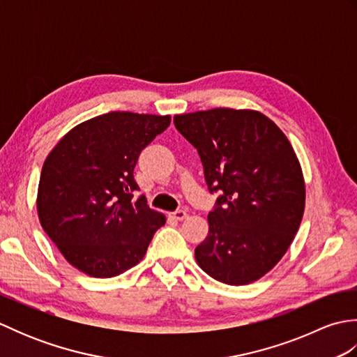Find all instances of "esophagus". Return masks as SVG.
I'll list each match as a JSON object with an SVG mask.
<instances>
[{
  "mask_svg": "<svg viewBox=\"0 0 357 357\" xmlns=\"http://www.w3.org/2000/svg\"><path fill=\"white\" fill-rule=\"evenodd\" d=\"M170 218L176 219V221H184V219L188 218V213H187L185 210H176V211H172Z\"/></svg>",
  "mask_w": 357,
  "mask_h": 357,
  "instance_id": "esophagus-1",
  "label": "esophagus"
}]
</instances>
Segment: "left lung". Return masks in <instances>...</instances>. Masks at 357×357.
<instances>
[{"mask_svg":"<svg viewBox=\"0 0 357 357\" xmlns=\"http://www.w3.org/2000/svg\"><path fill=\"white\" fill-rule=\"evenodd\" d=\"M173 123L198 150L208 192L219 193L196 262L219 282H255L285 255L304 215V176L290 141L256 110L211 109Z\"/></svg>","mask_w":357,"mask_h":357,"instance_id":"left-lung-1","label":"left lung"}]
</instances>
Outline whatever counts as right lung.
<instances>
[{
  "label": "right lung",
  "instance_id": "add662e5",
  "mask_svg": "<svg viewBox=\"0 0 357 357\" xmlns=\"http://www.w3.org/2000/svg\"><path fill=\"white\" fill-rule=\"evenodd\" d=\"M170 116L110 112L81 123L45 158L36 208L47 236L75 268L113 278L147 252L165 216L147 206L133 178L141 151Z\"/></svg>",
  "mask_w": 357,
  "mask_h": 357
}]
</instances>
